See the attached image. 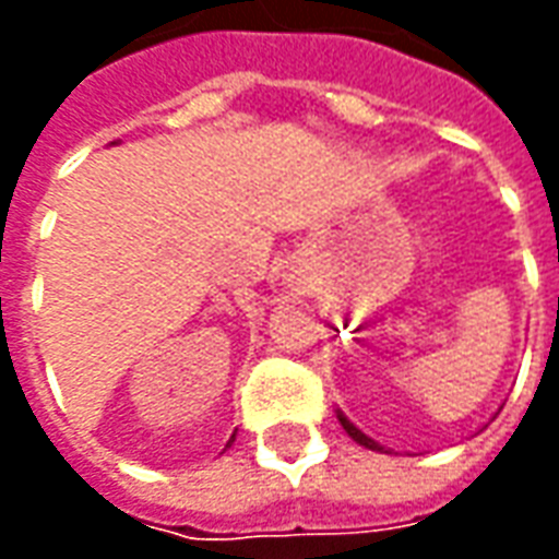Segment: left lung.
Returning <instances> with one entry per match:
<instances>
[{
  "label": "left lung",
  "mask_w": 559,
  "mask_h": 559,
  "mask_svg": "<svg viewBox=\"0 0 559 559\" xmlns=\"http://www.w3.org/2000/svg\"><path fill=\"white\" fill-rule=\"evenodd\" d=\"M335 416H338L341 428L350 433L353 440H356V443H359V445H365V449H371V452H392V449H386V445H380V443H377V440H371V437H368V433H365V431H359V428H356V425H353V421L338 411V407H335Z\"/></svg>",
  "instance_id": "1"
}]
</instances>
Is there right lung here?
<instances>
[{
  "mask_svg": "<svg viewBox=\"0 0 559 559\" xmlns=\"http://www.w3.org/2000/svg\"><path fill=\"white\" fill-rule=\"evenodd\" d=\"M233 440H236V433H233V437H230V443H233ZM230 443H227V445H230Z\"/></svg>",
  "mask_w": 559,
  "mask_h": 559,
  "instance_id": "right-lung-1",
  "label": "right lung"
}]
</instances>
